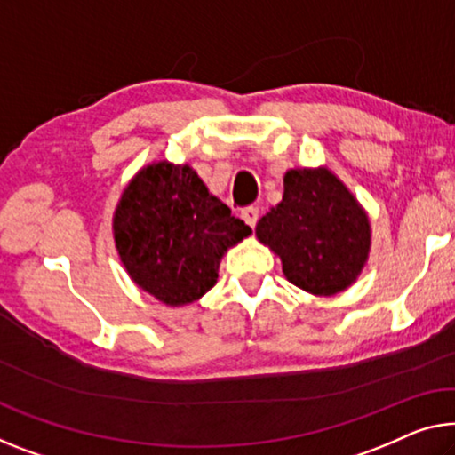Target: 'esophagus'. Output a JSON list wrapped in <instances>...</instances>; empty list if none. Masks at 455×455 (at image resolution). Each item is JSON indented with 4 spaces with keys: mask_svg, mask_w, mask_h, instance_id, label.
Instances as JSON below:
<instances>
[{
    "mask_svg": "<svg viewBox=\"0 0 455 455\" xmlns=\"http://www.w3.org/2000/svg\"><path fill=\"white\" fill-rule=\"evenodd\" d=\"M241 216H243V220H245L247 225L253 228L257 225V220H259V208H255V206L243 208L241 210Z\"/></svg>",
    "mask_w": 455,
    "mask_h": 455,
    "instance_id": "1",
    "label": "esophagus"
}]
</instances>
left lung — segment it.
Wrapping results in <instances>:
<instances>
[{"mask_svg": "<svg viewBox=\"0 0 455 455\" xmlns=\"http://www.w3.org/2000/svg\"><path fill=\"white\" fill-rule=\"evenodd\" d=\"M255 236L280 257L290 283L324 298L354 286L371 249L368 212L327 165L288 169L282 202Z\"/></svg>", "mask_w": 455, "mask_h": 455, "instance_id": "8db88e82", "label": "left lung"}]
</instances>
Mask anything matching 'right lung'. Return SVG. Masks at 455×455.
Returning a JSON list of instances; mask_svg holds the SVG:
<instances>
[{
    "instance_id": "obj_1",
    "label": "right lung",
    "mask_w": 455,
    "mask_h": 455,
    "mask_svg": "<svg viewBox=\"0 0 455 455\" xmlns=\"http://www.w3.org/2000/svg\"><path fill=\"white\" fill-rule=\"evenodd\" d=\"M249 235L189 163L167 159L132 175L112 216L114 245L128 277L173 308L200 300L219 280L227 251Z\"/></svg>"
}]
</instances>
